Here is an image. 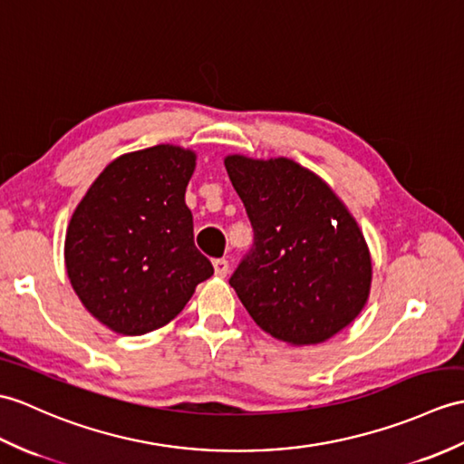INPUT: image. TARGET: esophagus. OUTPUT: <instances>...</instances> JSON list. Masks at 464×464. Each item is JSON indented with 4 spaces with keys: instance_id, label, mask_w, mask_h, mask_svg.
I'll return each instance as SVG.
<instances>
[{
    "instance_id": "obj_1",
    "label": "esophagus",
    "mask_w": 464,
    "mask_h": 464,
    "mask_svg": "<svg viewBox=\"0 0 464 464\" xmlns=\"http://www.w3.org/2000/svg\"><path fill=\"white\" fill-rule=\"evenodd\" d=\"M213 268H215V275L225 276L229 273V261H227V258H215Z\"/></svg>"
}]
</instances>
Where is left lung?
Listing matches in <instances>:
<instances>
[{"instance_id": "8db88e82", "label": "left lung", "mask_w": 464, "mask_h": 464, "mask_svg": "<svg viewBox=\"0 0 464 464\" xmlns=\"http://www.w3.org/2000/svg\"><path fill=\"white\" fill-rule=\"evenodd\" d=\"M255 241L229 278L251 318L295 346L320 343L360 314L372 258L346 206L288 158H225Z\"/></svg>"}]
</instances>
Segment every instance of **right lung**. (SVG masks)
<instances>
[{
  "instance_id": "1",
  "label": "right lung",
  "mask_w": 464,
  "mask_h": 464,
  "mask_svg": "<svg viewBox=\"0 0 464 464\" xmlns=\"http://www.w3.org/2000/svg\"><path fill=\"white\" fill-rule=\"evenodd\" d=\"M196 154L160 144L111 161L74 209L64 265L84 308L124 336L174 320L213 275L193 243Z\"/></svg>"
}]
</instances>
